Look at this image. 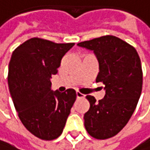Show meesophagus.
Segmentation results:
<instances>
[{"label":"esophagus","mask_w":150,"mask_h":150,"mask_svg":"<svg viewBox=\"0 0 150 150\" xmlns=\"http://www.w3.org/2000/svg\"><path fill=\"white\" fill-rule=\"evenodd\" d=\"M76 97L77 98H82V97H84V95H83V94H81L80 92H76Z\"/></svg>","instance_id":"1"}]
</instances>
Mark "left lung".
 Listing matches in <instances>:
<instances>
[{"label":"left lung","instance_id":"obj_1","mask_svg":"<svg viewBox=\"0 0 150 150\" xmlns=\"http://www.w3.org/2000/svg\"><path fill=\"white\" fill-rule=\"evenodd\" d=\"M77 45L94 52L99 64L96 81L102 82L105 90L98 102L86 96L90 108L84 116L85 127L95 139H109L127 125L137 108L143 83L140 58L133 46L112 35Z\"/></svg>","mask_w":150,"mask_h":150}]
</instances>
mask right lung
<instances>
[{
	"label": "right lung",
	"instance_id": "1",
	"mask_svg": "<svg viewBox=\"0 0 150 150\" xmlns=\"http://www.w3.org/2000/svg\"><path fill=\"white\" fill-rule=\"evenodd\" d=\"M74 45L32 38L11 54L8 72L11 99L23 126L41 139L53 140L62 134L76 101L74 89L60 93L51 88L52 76Z\"/></svg>",
	"mask_w": 150,
	"mask_h": 150
}]
</instances>
